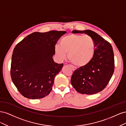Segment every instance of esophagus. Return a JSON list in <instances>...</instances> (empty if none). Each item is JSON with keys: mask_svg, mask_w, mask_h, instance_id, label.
Instances as JSON below:
<instances>
[{"mask_svg": "<svg viewBox=\"0 0 126 126\" xmlns=\"http://www.w3.org/2000/svg\"><path fill=\"white\" fill-rule=\"evenodd\" d=\"M70 67H71V68H72V70H75L76 69V68L75 66H72V65H70Z\"/></svg>", "mask_w": 126, "mask_h": 126, "instance_id": "obj_1", "label": "esophagus"}]
</instances>
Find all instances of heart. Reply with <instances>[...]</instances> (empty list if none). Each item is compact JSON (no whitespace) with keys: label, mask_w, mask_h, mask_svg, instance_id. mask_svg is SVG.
<instances>
[{"label":"heart","mask_w":126,"mask_h":126,"mask_svg":"<svg viewBox=\"0 0 126 126\" xmlns=\"http://www.w3.org/2000/svg\"><path fill=\"white\" fill-rule=\"evenodd\" d=\"M60 46L55 47V54L60 60L65 59L68 53V59L78 67H84L93 60L96 45L94 41L89 35L69 34L62 38Z\"/></svg>","instance_id":"obj_1"}]
</instances>
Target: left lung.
Returning <instances> with one entry per match:
<instances>
[{
  "instance_id": "obj_1",
  "label": "left lung",
  "mask_w": 126,
  "mask_h": 126,
  "mask_svg": "<svg viewBox=\"0 0 126 126\" xmlns=\"http://www.w3.org/2000/svg\"><path fill=\"white\" fill-rule=\"evenodd\" d=\"M73 33H86L94 41V57L87 66L76 69L72 75L71 83L77 92L93 94L102 91L108 85L115 69L112 47L108 41L90 30H73Z\"/></svg>"
}]
</instances>
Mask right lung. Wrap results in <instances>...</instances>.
Masks as SVG:
<instances>
[{
    "label": "right lung",
    "instance_id": "1",
    "mask_svg": "<svg viewBox=\"0 0 126 126\" xmlns=\"http://www.w3.org/2000/svg\"><path fill=\"white\" fill-rule=\"evenodd\" d=\"M67 32H35L15 46L12 55L10 76L22 96L32 99H41L50 93L55 76L63 63L54 62L55 47Z\"/></svg>",
    "mask_w": 126,
    "mask_h": 126
}]
</instances>
